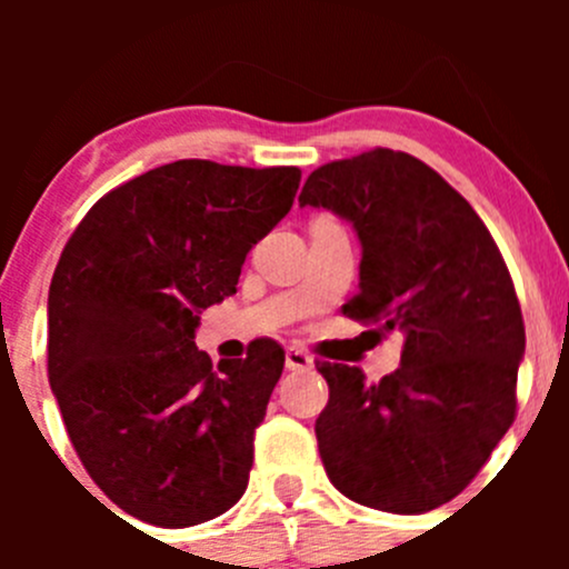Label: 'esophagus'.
I'll return each instance as SVG.
<instances>
[{"instance_id": "esophagus-1", "label": "esophagus", "mask_w": 569, "mask_h": 569, "mask_svg": "<svg viewBox=\"0 0 569 569\" xmlns=\"http://www.w3.org/2000/svg\"><path fill=\"white\" fill-rule=\"evenodd\" d=\"M311 366H313V358L308 352H302V349L297 347L286 349V369L289 371H302V369H311Z\"/></svg>"}]
</instances>
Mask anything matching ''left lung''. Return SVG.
<instances>
[{
	"instance_id": "left-lung-1",
	"label": "left lung",
	"mask_w": 569,
	"mask_h": 569,
	"mask_svg": "<svg viewBox=\"0 0 569 569\" xmlns=\"http://www.w3.org/2000/svg\"><path fill=\"white\" fill-rule=\"evenodd\" d=\"M300 206L360 239V291L343 317L405 332L401 366L375 386L358 366L319 363L327 479L363 507L429 512L460 496L515 421L526 330L507 263L468 200L391 148L321 164Z\"/></svg>"
}]
</instances>
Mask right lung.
<instances>
[{"label": "right lung", "mask_w": 569, "mask_h": 569, "mask_svg": "<svg viewBox=\"0 0 569 569\" xmlns=\"http://www.w3.org/2000/svg\"><path fill=\"white\" fill-rule=\"evenodd\" d=\"M297 189V168L181 159L107 192L68 239L49 286L51 393L90 479L131 518L198 526L248 490L286 355L258 338L214 366L194 330Z\"/></svg>", "instance_id": "right-lung-1"}]
</instances>
